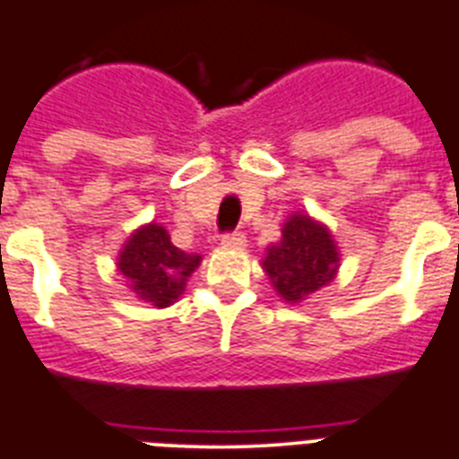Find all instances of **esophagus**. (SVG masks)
<instances>
[{"label":"esophagus","mask_w":459,"mask_h":459,"mask_svg":"<svg viewBox=\"0 0 459 459\" xmlns=\"http://www.w3.org/2000/svg\"><path fill=\"white\" fill-rule=\"evenodd\" d=\"M221 246H222V248H234V250L246 248V234L244 232L225 234V237L221 238Z\"/></svg>","instance_id":"obj_1"}]
</instances>
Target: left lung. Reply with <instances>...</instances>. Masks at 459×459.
I'll return each instance as SVG.
<instances>
[{"instance_id":"left-lung-1","label":"left lung","mask_w":459,"mask_h":459,"mask_svg":"<svg viewBox=\"0 0 459 459\" xmlns=\"http://www.w3.org/2000/svg\"><path fill=\"white\" fill-rule=\"evenodd\" d=\"M339 264L342 253L330 227L301 211L288 215L281 227V241L269 246L262 260L276 295L288 304H299L330 285Z\"/></svg>"}]
</instances>
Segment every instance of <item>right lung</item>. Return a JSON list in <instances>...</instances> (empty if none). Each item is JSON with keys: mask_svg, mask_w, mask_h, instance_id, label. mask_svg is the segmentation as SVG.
Instances as JSON below:
<instances>
[{"mask_svg": "<svg viewBox=\"0 0 459 459\" xmlns=\"http://www.w3.org/2000/svg\"><path fill=\"white\" fill-rule=\"evenodd\" d=\"M199 264L202 255L176 248L169 232L160 222H146L129 234L116 262L125 285L139 299L151 301L158 308H167L178 301L187 278Z\"/></svg>", "mask_w": 459, "mask_h": 459, "instance_id": "1", "label": "right lung"}]
</instances>
